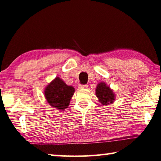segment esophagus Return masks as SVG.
Returning a JSON list of instances; mask_svg holds the SVG:
<instances>
[{"instance_id": "1", "label": "esophagus", "mask_w": 161, "mask_h": 161, "mask_svg": "<svg viewBox=\"0 0 161 161\" xmlns=\"http://www.w3.org/2000/svg\"><path fill=\"white\" fill-rule=\"evenodd\" d=\"M87 87H88V85H86L79 86V89H80V90H82V89H86Z\"/></svg>"}]
</instances>
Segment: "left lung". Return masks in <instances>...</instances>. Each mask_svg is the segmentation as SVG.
<instances>
[{
    "label": "left lung",
    "mask_w": 161,
    "mask_h": 161,
    "mask_svg": "<svg viewBox=\"0 0 161 161\" xmlns=\"http://www.w3.org/2000/svg\"><path fill=\"white\" fill-rule=\"evenodd\" d=\"M95 92L97 97L103 105L108 106V104H113L114 102L116 97L115 94L104 81L97 84Z\"/></svg>",
    "instance_id": "left-lung-1"
}]
</instances>
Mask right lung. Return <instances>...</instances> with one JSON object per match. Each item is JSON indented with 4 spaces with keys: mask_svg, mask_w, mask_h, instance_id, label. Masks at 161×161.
I'll use <instances>...</instances> for the list:
<instances>
[{
    "mask_svg": "<svg viewBox=\"0 0 161 161\" xmlns=\"http://www.w3.org/2000/svg\"><path fill=\"white\" fill-rule=\"evenodd\" d=\"M75 89L67 85L62 79L57 76L44 89V97L48 104L52 108L64 110L69 105Z\"/></svg>",
    "mask_w": 161,
    "mask_h": 161,
    "instance_id": "1",
    "label": "right lung"
}]
</instances>
